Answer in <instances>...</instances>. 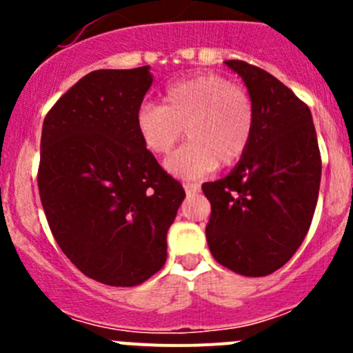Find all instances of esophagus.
Segmentation results:
<instances>
[{
	"instance_id": "1",
	"label": "esophagus",
	"mask_w": 353,
	"mask_h": 353,
	"mask_svg": "<svg viewBox=\"0 0 353 353\" xmlns=\"http://www.w3.org/2000/svg\"><path fill=\"white\" fill-rule=\"evenodd\" d=\"M183 189H185L187 194H196V192H199V183L185 182L183 183Z\"/></svg>"
}]
</instances>
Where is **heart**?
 <instances>
[{
  "label": "heart",
  "mask_w": 353,
  "mask_h": 353,
  "mask_svg": "<svg viewBox=\"0 0 353 353\" xmlns=\"http://www.w3.org/2000/svg\"><path fill=\"white\" fill-rule=\"evenodd\" d=\"M134 125L143 146L154 155L170 154L182 138L189 143L166 161L179 179H199L244 157L254 134V108L249 93L219 74H196L168 84L162 104L145 102Z\"/></svg>",
  "instance_id": "b5f03b06"
}]
</instances>
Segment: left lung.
Instances as JSON below:
<instances>
[{
	"label": "left lung",
	"mask_w": 353,
	"mask_h": 353,
	"mask_svg": "<svg viewBox=\"0 0 353 353\" xmlns=\"http://www.w3.org/2000/svg\"><path fill=\"white\" fill-rule=\"evenodd\" d=\"M224 63L248 86L254 134L232 173L201 185L212 205L207 242L226 269L269 276L295 254L313 221L322 176L316 130L310 108L272 74Z\"/></svg>",
	"instance_id": "obj_1"
}]
</instances>
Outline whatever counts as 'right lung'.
<instances>
[{
	"mask_svg": "<svg viewBox=\"0 0 353 353\" xmlns=\"http://www.w3.org/2000/svg\"><path fill=\"white\" fill-rule=\"evenodd\" d=\"M150 67L95 70L46 114L39 192L52 236L84 276L136 286L162 269L182 183L143 146L134 117Z\"/></svg>",
	"mask_w": 353,
	"mask_h": 353,
	"instance_id": "1",
	"label": "right lung"
}]
</instances>
